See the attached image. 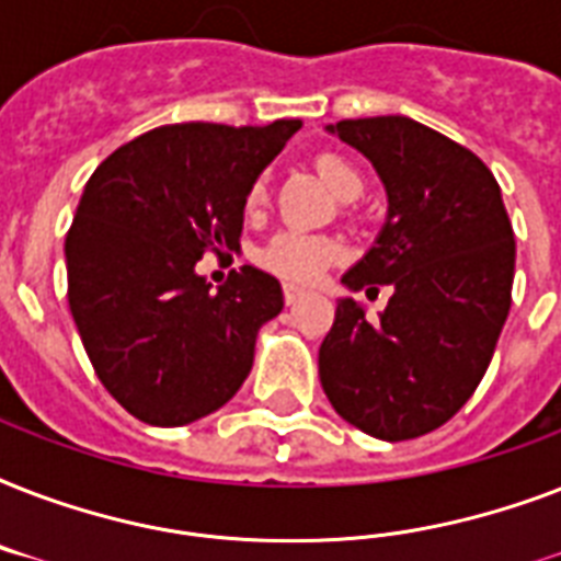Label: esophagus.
Listing matches in <instances>:
<instances>
[{
	"label": "esophagus",
	"instance_id": "1",
	"mask_svg": "<svg viewBox=\"0 0 561 561\" xmlns=\"http://www.w3.org/2000/svg\"><path fill=\"white\" fill-rule=\"evenodd\" d=\"M302 294H306V290L297 288V285H285V302H288V306H294Z\"/></svg>",
	"mask_w": 561,
	"mask_h": 561
}]
</instances>
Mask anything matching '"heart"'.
<instances>
[{
	"label": "heart",
	"instance_id": "obj_1",
	"mask_svg": "<svg viewBox=\"0 0 561 561\" xmlns=\"http://www.w3.org/2000/svg\"><path fill=\"white\" fill-rule=\"evenodd\" d=\"M314 169L325 186L332 188L337 197L352 201L364 192V178L355 169V162L346 160L343 153L323 151L314 157ZM267 201V183L264 178H255L247 188L244 206L247 211H259ZM343 255L341 241L329 236H314V232H299V229H285L267 241L259 250V264L273 276L285 282H297V285H311L329 271L337 259Z\"/></svg>",
	"mask_w": 561,
	"mask_h": 561
}]
</instances>
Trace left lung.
I'll return each mask as SVG.
<instances>
[{
  "instance_id": "obj_1",
  "label": "left lung",
  "mask_w": 561,
  "mask_h": 561,
  "mask_svg": "<svg viewBox=\"0 0 561 561\" xmlns=\"http://www.w3.org/2000/svg\"><path fill=\"white\" fill-rule=\"evenodd\" d=\"M329 134L373 162L390 201L343 285H392V297L378 320L337 302L320 381L364 434L416 439L471 399L495 355L513 306V224L483 160L413 118H343Z\"/></svg>"
}]
</instances>
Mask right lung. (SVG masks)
<instances>
[{
    "label": "right lung",
    "mask_w": 561,
    "mask_h": 561,
    "mask_svg": "<svg viewBox=\"0 0 561 561\" xmlns=\"http://www.w3.org/2000/svg\"><path fill=\"white\" fill-rule=\"evenodd\" d=\"M162 125L92 171L66 236L69 308L92 369L139 422L188 425L227 404L279 314V279L244 264L209 290L194 264L238 250L247 188L297 134Z\"/></svg>",
    "instance_id": "add662e5"
}]
</instances>
